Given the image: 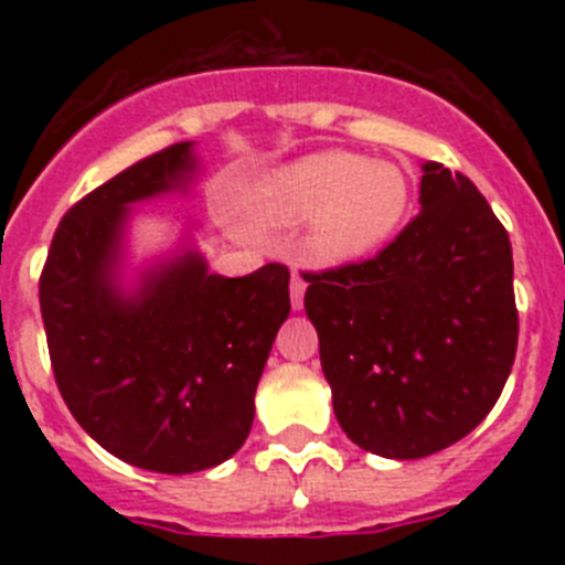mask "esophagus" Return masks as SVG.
Here are the masks:
<instances>
[{"label":"esophagus","mask_w":565,"mask_h":565,"mask_svg":"<svg viewBox=\"0 0 565 565\" xmlns=\"http://www.w3.org/2000/svg\"><path fill=\"white\" fill-rule=\"evenodd\" d=\"M306 288H308L306 277H302V274H299V271H294L291 274V286H288V291H291L294 311H299V308L306 306Z\"/></svg>","instance_id":"obj_1"}]
</instances>
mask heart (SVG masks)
Here are the masks:
<instances>
[{
    "label": "heart",
    "instance_id": "heart-1",
    "mask_svg": "<svg viewBox=\"0 0 565 565\" xmlns=\"http://www.w3.org/2000/svg\"><path fill=\"white\" fill-rule=\"evenodd\" d=\"M411 206V178L387 161L328 149L277 169L259 183L257 217L291 226L311 217L306 248L319 263L364 257L393 237Z\"/></svg>",
    "mask_w": 565,
    "mask_h": 565
}]
</instances>
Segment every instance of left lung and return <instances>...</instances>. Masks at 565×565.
I'll return each instance as SVG.
<instances>
[{
	"instance_id": "8db88e82",
	"label": "left lung",
	"mask_w": 565,
	"mask_h": 565,
	"mask_svg": "<svg viewBox=\"0 0 565 565\" xmlns=\"http://www.w3.org/2000/svg\"><path fill=\"white\" fill-rule=\"evenodd\" d=\"M418 201L376 257L302 271L339 427L402 461L476 430L518 348L512 243L487 198L430 161Z\"/></svg>"
}]
</instances>
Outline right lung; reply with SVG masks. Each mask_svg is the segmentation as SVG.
I'll use <instances>...</instances> for the list:
<instances>
[{"label":"right lung","mask_w":565,"mask_h":565,"mask_svg":"<svg viewBox=\"0 0 565 565\" xmlns=\"http://www.w3.org/2000/svg\"><path fill=\"white\" fill-rule=\"evenodd\" d=\"M189 147L149 154L70 206L39 277L50 364L73 418L115 458L169 476L243 447L259 373L291 311L282 263L228 279L192 252L149 274L138 297L115 291L127 206L181 186Z\"/></svg>","instance_id":"1"}]
</instances>
